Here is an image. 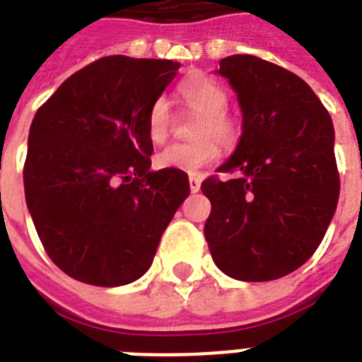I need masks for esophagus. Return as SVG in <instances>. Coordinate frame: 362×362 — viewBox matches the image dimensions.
Here are the masks:
<instances>
[{"label": "esophagus", "instance_id": "obj_1", "mask_svg": "<svg viewBox=\"0 0 362 362\" xmlns=\"http://www.w3.org/2000/svg\"><path fill=\"white\" fill-rule=\"evenodd\" d=\"M199 188H202V180L197 176H189V189L196 194V192H199Z\"/></svg>", "mask_w": 362, "mask_h": 362}]
</instances>
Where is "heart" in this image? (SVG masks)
Instances as JSON below:
<instances>
[{
    "label": "heart",
    "mask_w": 362,
    "mask_h": 362,
    "mask_svg": "<svg viewBox=\"0 0 362 362\" xmlns=\"http://www.w3.org/2000/svg\"><path fill=\"white\" fill-rule=\"evenodd\" d=\"M178 95L186 108L199 114L192 143L168 145L155 157L158 168H174L196 176L219 158V146L235 147L240 137V126L228 114V90L217 79L205 74H194L178 85ZM173 132V112L165 96H158L147 110V135L153 143H165Z\"/></svg>",
    "instance_id": "heart-1"
}]
</instances>
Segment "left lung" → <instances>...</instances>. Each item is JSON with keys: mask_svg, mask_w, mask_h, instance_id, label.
Returning a JSON list of instances; mask_svg holds the SVG:
<instances>
[{"mask_svg": "<svg viewBox=\"0 0 362 362\" xmlns=\"http://www.w3.org/2000/svg\"><path fill=\"white\" fill-rule=\"evenodd\" d=\"M243 108L238 147L202 192L204 235L228 277L272 281L316 252L339 199L334 124L314 90L285 67L236 54L219 62Z\"/></svg>", "mask_w": 362, "mask_h": 362, "instance_id": "left-lung-1", "label": "left lung"}]
</instances>
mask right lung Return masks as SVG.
<instances>
[{"mask_svg": "<svg viewBox=\"0 0 362 362\" xmlns=\"http://www.w3.org/2000/svg\"><path fill=\"white\" fill-rule=\"evenodd\" d=\"M178 67L173 59L100 58L36 112L25 197L44 250L69 277L96 287L139 279L188 197V174L149 170L147 110Z\"/></svg>", "mask_w": 362, "mask_h": 362, "instance_id": "obj_1", "label": "right lung"}]
</instances>
